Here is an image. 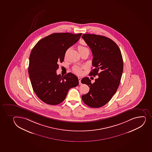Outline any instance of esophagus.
Returning a JSON list of instances; mask_svg holds the SVG:
<instances>
[{
	"instance_id": "1",
	"label": "esophagus",
	"mask_w": 152,
	"mask_h": 152,
	"mask_svg": "<svg viewBox=\"0 0 152 152\" xmlns=\"http://www.w3.org/2000/svg\"><path fill=\"white\" fill-rule=\"evenodd\" d=\"M81 77H78V80H79V85H81L82 83L81 82Z\"/></svg>"
}]
</instances>
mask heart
I'll use <instances>...</instances> for the list:
<instances>
[{"instance_id":"b5f03b06","label":"heart","mask_w":152,"mask_h":152,"mask_svg":"<svg viewBox=\"0 0 152 152\" xmlns=\"http://www.w3.org/2000/svg\"><path fill=\"white\" fill-rule=\"evenodd\" d=\"M87 49L88 48H87V47H85V46L81 45H79L78 46V49L79 51V52L81 51L82 50H85V49ZM73 70L76 73L79 74H81L82 73L81 68L78 67V66H75V67H74Z\"/></svg>"}]
</instances>
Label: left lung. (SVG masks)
<instances>
[{"mask_svg": "<svg viewBox=\"0 0 152 152\" xmlns=\"http://www.w3.org/2000/svg\"><path fill=\"white\" fill-rule=\"evenodd\" d=\"M92 52L94 68L90 74L98 78L91 83L88 77L81 83L90 88L82 100L92 108H99L109 102L115 94L120 83L123 70V61L120 49L114 41L105 36L84 34L82 36Z\"/></svg>", "mask_w": 152, "mask_h": 152, "instance_id": "left-lung-1", "label": "left lung"}]
</instances>
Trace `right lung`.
<instances>
[{
    "label": "right lung",
    "mask_w": 152,
    "mask_h": 152,
    "mask_svg": "<svg viewBox=\"0 0 152 152\" xmlns=\"http://www.w3.org/2000/svg\"><path fill=\"white\" fill-rule=\"evenodd\" d=\"M82 33H55L39 40L29 57L28 73L33 91L41 100L49 105L61 103L70 88L79 84L72 73L57 75L58 63L64 61L65 52L80 39Z\"/></svg>",
    "instance_id": "add662e5"
}]
</instances>
